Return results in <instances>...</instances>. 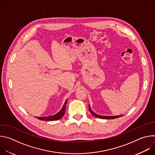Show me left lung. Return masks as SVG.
I'll return each instance as SVG.
<instances>
[{"label": "left lung", "mask_w": 155, "mask_h": 155, "mask_svg": "<svg viewBox=\"0 0 155 155\" xmlns=\"http://www.w3.org/2000/svg\"><path fill=\"white\" fill-rule=\"evenodd\" d=\"M89 110L90 111V112L91 113V114L93 115H94V117L98 118H101V119H115V118H119L120 117H121V115L120 116H102V115H99L96 114H95L94 112L92 111V110L90 108V106L89 105Z\"/></svg>", "instance_id": "1"}]
</instances>
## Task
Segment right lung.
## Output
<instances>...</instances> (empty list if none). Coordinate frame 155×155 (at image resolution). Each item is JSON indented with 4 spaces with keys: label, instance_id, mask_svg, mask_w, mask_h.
<instances>
[{
    "label": "right lung",
    "instance_id": "1",
    "mask_svg": "<svg viewBox=\"0 0 155 155\" xmlns=\"http://www.w3.org/2000/svg\"><path fill=\"white\" fill-rule=\"evenodd\" d=\"M67 101L68 100H66L62 108H61V110L60 111L57 113L56 114L52 115V116H50V117H36L37 118L38 120H45V121H55V120H58L61 119L63 115H64L65 111V108H66V104H67Z\"/></svg>",
    "mask_w": 155,
    "mask_h": 155
}]
</instances>
